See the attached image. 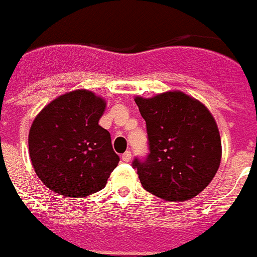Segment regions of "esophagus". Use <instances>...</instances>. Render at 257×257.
I'll return each instance as SVG.
<instances>
[{
  "label": "esophagus",
  "instance_id": "obj_1",
  "mask_svg": "<svg viewBox=\"0 0 257 257\" xmlns=\"http://www.w3.org/2000/svg\"><path fill=\"white\" fill-rule=\"evenodd\" d=\"M131 158H133V156H131V152L130 151H127L126 153L122 154V160H123L124 162H130Z\"/></svg>",
  "mask_w": 257,
  "mask_h": 257
}]
</instances>
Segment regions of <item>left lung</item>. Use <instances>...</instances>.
I'll list each match as a JSON object with an SVG mask.
<instances>
[{
	"instance_id": "left-lung-1",
	"label": "left lung",
	"mask_w": 257,
	"mask_h": 257,
	"mask_svg": "<svg viewBox=\"0 0 257 257\" xmlns=\"http://www.w3.org/2000/svg\"><path fill=\"white\" fill-rule=\"evenodd\" d=\"M135 103L148 133V156L133 162L143 188L170 202L196 197L221 161L219 128L210 110L181 91L136 96Z\"/></svg>"
}]
</instances>
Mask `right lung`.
<instances>
[{"mask_svg": "<svg viewBox=\"0 0 257 257\" xmlns=\"http://www.w3.org/2000/svg\"><path fill=\"white\" fill-rule=\"evenodd\" d=\"M105 100L88 90L60 95L47 104L29 130L36 174L52 192L90 196L105 187L119 162L110 134L99 124Z\"/></svg>", "mask_w": 257, "mask_h": 257, "instance_id": "1", "label": "right lung"}]
</instances>
